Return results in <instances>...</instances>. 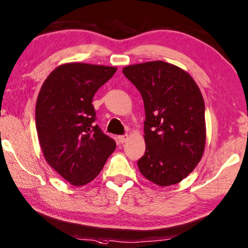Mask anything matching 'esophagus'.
<instances>
[{"mask_svg": "<svg viewBox=\"0 0 248 248\" xmlns=\"http://www.w3.org/2000/svg\"><path fill=\"white\" fill-rule=\"evenodd\" d=\"M129 139V136L128 135H123V136H119L118 137V140H119L120 143H124L127 142V140Z\"/></svg>", "mask_w": 248, "mask_h": 248, "instance_id": "1", "label": "esophagus"}]
</instances>
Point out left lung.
I'll return each mask as SVG.
<instances>
[{"label":"left lung","mask_w":248,"mask_h":248,"mask_svg":"<svg viewBox=\"0 0 248 248\" xmlns=\"http://www.w3.org/2000/svg\"><path fill=\"white\" fill-rule=\"evenodd\" d=\"M142 96L145 152L138 168L145 179L168 186L186 179L205 148V106L193 78L162 61L123 69Z\"/></svg>","instance_id":"8db88e82"}]
</instances>
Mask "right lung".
Listing matches in <instances>:
<instances>
[{
    "label": "right lung",
    "mask_w": 248,
    "mask_h": 248,
    "mask_svg": "<svg viewBox=\"0 0 248 248\" xmlns=\"http://www.w3.org/2000/svg\"><path fill=\"white\" fill-rule=\"evenodd\" d=\"M116 67L68 62L48 75L39 90L35 118L47 163L66 181L85 186L100 173L116 149L95 124L93 98Z\"/></svg>",
    "instance_id": "right-lung-1"
}]
</instances>
